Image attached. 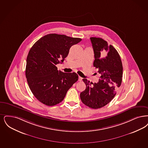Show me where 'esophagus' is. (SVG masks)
I'll return each mask as SVG.
<instances>
[{"mask_svg": "<svg viewBox=\"0 0 148 148\" xmlns=\"http://www.w3.org/2000/svg\"><path fill=\"white\" fill-rule=\"evenodd\" d=\"M82 79H83V78H82V77H79V79H78V80H79V82L82 81Z\"/></svg>", "mask_w": 148, "mask_h": 148, "instance_id": "esophagus-1", "label": "esophagus"}]
</instances>
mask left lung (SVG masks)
I'll use <instances>...</instances> for the list:
<instances>
[{
	"instance_id": "left-lung-1",
	"label": "left lung",
	"mask_w": 148,
	"mask_h": 148,
	"mask_svg": "<svg viewBox=\"0 0 148 148\" xmlns=\"http://www.w3.org/2000/svg\"><path fill=\"white\" fill-rule=\"evenodd\" d=\"M94 52V66L101 74L99 82L92 83L83 79L86 89L80 93L83 103L97 109L111 102L122 83L123 66L117 50L104 40L91 37Z\"/></svg>"
}]
</instances>
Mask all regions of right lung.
I'll return each mask as SVG.
<instances>
[{
  "mask_svg": "<svg viewBox=\"0 0 148 148\" xmlns=\"http://www.w3.org/2000/svg\"><path fill=\"white\" fill-rule=\"evenodd\" d=\"M82 41L64 35L44 36L32 46L27 57L25 70L29 88L36 98L48 106L63 100L68 90L78 80L75 73L58 71L72 46Z\"/></svg>",
  "mask_w": 148,
  "mask_h": 148,
  "instance_id": "add662e5",
  "label": "right lung"
}]
</instances>
